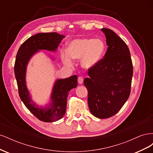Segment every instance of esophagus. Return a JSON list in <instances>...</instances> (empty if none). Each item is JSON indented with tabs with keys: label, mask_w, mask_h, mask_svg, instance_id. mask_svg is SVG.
Segmentation results:
<instances>
[{
	"label": "esophagus",
	"mask_w": 153,
	"mask_h": 153,
	"mask_svg": "<svg viewBox=\"0 0 153 153\" xmlns=\"http://www.w3.org/2000/svg\"><path fill=\"white\" fill-rule=\"evenodd\" d=\"M78 83H79L80 84H82V83H83V82H84V77L81 76H78Z\"/></svg>",
	"instance_id": "obj_1"
}]
</instances>
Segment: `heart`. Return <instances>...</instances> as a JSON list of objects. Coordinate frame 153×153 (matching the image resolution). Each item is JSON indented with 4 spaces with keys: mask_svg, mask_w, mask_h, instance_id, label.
Wrapping results in <instances>:
<instances>
[{
    "mask_svg": "<svg viewBox=\"0 0 153 153\" xmlns=\"http://www.w3.org/2000/svg\"><path fill=\"white\" fill-rule=\"evenodd\" d=\"M105 51V44L101 39L82 38L72 41L67 50H62L64 63L73 65L72 59H81V65L87 69L93 68L102 59Z\"/></svg>",
    "mask_w": 153,
    "mask_h": 153,
    "instance_id": "obj_1",
    "label": "heart"
}]
</instances>
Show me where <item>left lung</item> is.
I'll return each mask as SVG.
<instances>
[{"label":"left lung","instance_id":"1","mask_svg":"<svg viewBox=\"0 0 153 153\" xmlns=\"http://www.w3.org/2000/svg\"><path fill=\"white\" fill-rule=\"evenodd\" d=\"M106 36L107 50L104 57L88 69L84 85L88 91L91 114L100 119L113 116L128 99L131 92L133 64L124 41L109 29H101Z\"/></svg>","mask_w":153,"mask_h":153}]
</instances>
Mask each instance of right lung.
<instances>
[{
	"mask_svg": "<svg viewBox=\"0 0 153 153\" xmlns=\"http://www.w3.org/2000/svg\"><path fill=\"white\" fill-rule=\"evenodd\" d=\"M56 32L38 33L27 39L18 50L15 63V75L20 98L30 112L41 121L50 123L61 119L66 113L69 92L77 86V76L73 75L55 82L52 93V104L47 108H39L32 102L25 85L26 67L29 59L39 50L55 51L64 38Z\"/></svg>",
	"mask_w": 153,
	"mask_h": 153,
	"instance_id": "obj_1",
	"label": "right lung"
}]
</instances>
